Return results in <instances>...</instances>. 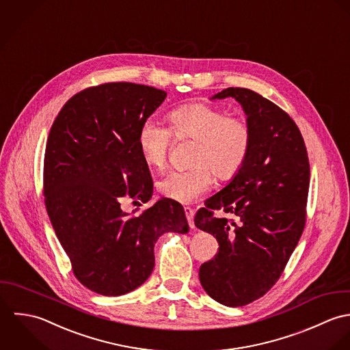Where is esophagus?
<instances>
[{"label":"esophagus","mask_w":350,"mask_h":350,"mask_svg":"<svg viewBox=\"0 0 350 350\" xmlns=\"http://www.w3.org/2000/svg\"><path fill=\"white\" fill-rule=\"evenodd\" d=\"M184 212L188 220V224L191 228H195V221H193V216H195V211L192 210L191 207H184Z\"/></svg>","instance_id":"1"}]
</instances>
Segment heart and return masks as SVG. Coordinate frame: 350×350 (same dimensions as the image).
I'll use <instances>...</instances> for the list:
<instances>
[{"instance_id": "1", "label": "heart", "mask_w": 350, "mask_h": 350, "mask_svg": "<svg viewBox=\"0 0 350 350\" xmlns=\"http://www.w3.org/2000/svg\"><path fill=\"white\" fill-rule=\"evenodd\" d=\"M169 129L146 119L138 131V147L146 165L162 169L169 158L173 138L195 140L191 163L185 170H170L158 183L166 199L188 204L206 193L212 185V173L227 181L243 167L253 143L249 122L230 116L226 111L203 103L181 105L167 115Z\"/></svg>"}]
</instances>
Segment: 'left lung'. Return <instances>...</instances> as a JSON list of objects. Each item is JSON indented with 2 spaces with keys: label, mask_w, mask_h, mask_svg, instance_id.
I'll return each instance as SVG.
<instances>
[{
  "label": "left lung",
  "mask_w": 350,
  "mask_h": 350,
  "mask_svg": "<svg viewBox=\"0 0 350 350\" xmlns=\"http://www.w3.org/2000/svg\"><path fill=\"white\" fill-rule=\"evenodd\" d=\"M234 97L253 131L249 157L219 193L196 212L198 228L219 249L199 279L220 304L246 306L280 279L306 224L310 162L300 130L275 103L246 88H227L213 98ZM233 215L215 218V210Z\"/></svg>",
  "instance_id": "left-lung-1"
}]
</instances>
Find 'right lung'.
Wrapping results in <instances>:
<instances>
[{
    "instance_id": "add662e5",
    "label": "right lung",
    "mask_w": 350,
    "mask_h": 350,
    "mask_svg": "<svg viewBox=\"0 0 350 350\" xmlns=\"http://www.w3.org/2000/svg\"><path fill=\"white\" fill-rule=\"evenodd\" d=\"M166 92L131 82L86 88L64 105L49 134L43 166L46 210L77 280L104 296L142 285L163 232H188L180 203L161 199L129 215L124 198L147 203L152 180L138 147L140 124Z\"/></svg>"
}]
</instances>
